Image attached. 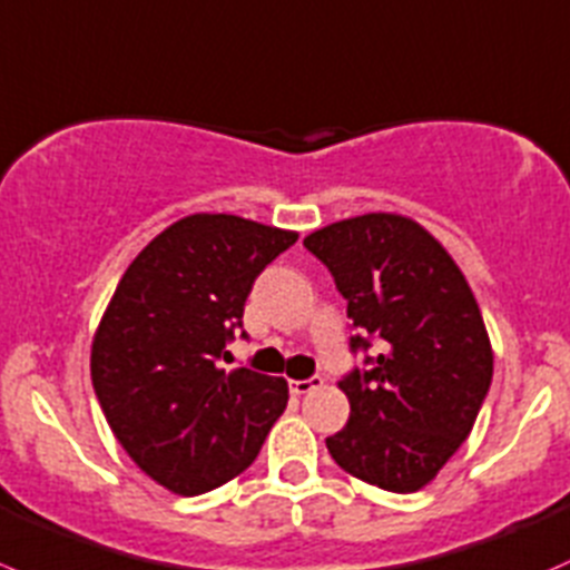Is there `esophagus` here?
Returning <instances> with one entry per match:
<instances>
[{"instance_id":"esophagus-1","label":"esophagus","mask_w":570,"mask_h":570,"mask_svg":"<svg viewBox=\"0 0 570 570\" xmlns=\"http://www.w3.org/2000/svg\"><path fill=\"white\" fill-rule=\"evenodd\" d=\"M321 385H324V380H321V376H309V380H293L291 391L296 393V396H304V393L315 391V387H321Z\"/></svg>"}]
</instances>
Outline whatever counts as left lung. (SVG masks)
Segmentation results:
<instances>
[{"label":"left lung","mask_w":570,"mask_h":570,"mask_svg":"<svg viewBox=\"0 0 570 570\" xmlns=\"http://www.w3.org/2000/svg\"><path fill=\"white\" fill-rule=\"evenodd\" d=\"M335 279L352 318V352L380 343L365 368L337 382L346 426L326 438L332 460L391 493L438 476L493 380V348L463 272L413 218L365 213L304 238Z\"/></svg>","instance_id":"1"}]
</instances>
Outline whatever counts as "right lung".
Segmentation results:
<instances>
[{
    "label": "right lung",
    "instance_id": "add662e5",
    "mask_svg": "<svg viewBox=\"0 0 570 570\" xmlns=\"http://www.w3.org/2000/svg\"><path fill=\"white\" fill-rule=\"evenodd\" d=\"M298 235L227 213L163 229L124 272L91 346V380L112 435L144 474L199 495L249 469L287 382L224 371L257 274Z\"/></svg>",
    "mask_w": 570,
    "mask_h": 570
}]
</instances>
